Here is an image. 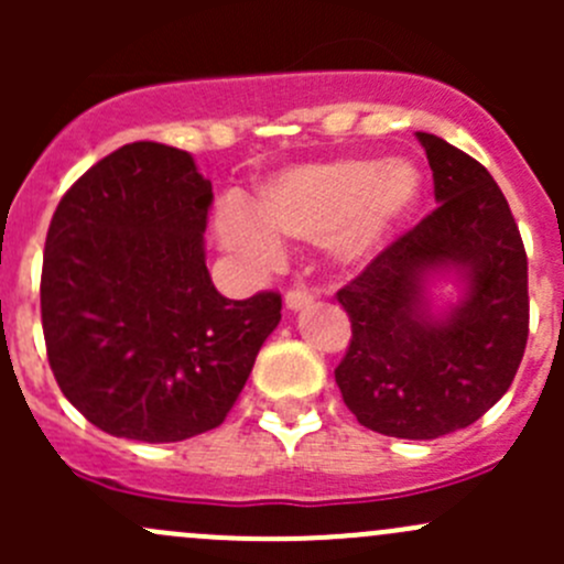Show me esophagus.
<instances>
[{"label":"esophagus","mask_w":564,"mask_h":564,"mask_svg":"<svg viewBox=\"0 0 564 564\" xmlns=\"http://www.w3.org/2000/svg\"><path fill=\"white\" fill-rule=\"evenodd\" d=\"M283 303H286L289 311H303V308H308L311 303H314V294H311L308 289H303V286L289 289L286 297H283Z\"/></svg>","instance_id":"esophagus-1"}]
</instances>
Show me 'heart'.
<instances>
[{"label": "heart", "instance_id": "heart-1", "mask_svg": "<svg viewBox=\"0 0 564 564\" xmlns=\"http://www.w3.org/2000/svg\"><path fill=\"white\" fill-rule=\"evenodd\" d=\"M423 196V176L409 161L305 163L270 176L248 202L215 220L220 242L248 259L267 261L278 240L322 242L335 259L355 264L377 256L401 231Z\"/></svg>", "mask_w": 564, "mask_h": 564}]
</instances>
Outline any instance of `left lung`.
Listing matches in <instances>:
<instances>
[{
  "label": "left lung",
  "mask_w": 564,
  "mask_h": 564,
  "mask_svg": "<svg viewBox=\"0 0 564 564\" xmlns=\"http://www.w3.org/2000/svg\"><path fill=\"white\" fill-rule=\"evenodd\" d=\"M440 207L338 292L351 318L335 368L357 423L398 440H436L480 420L513 384L527 349V253L494 176L466 152L417 133ZM456 276L445 312L430 286Z\"/></svg>",
  "instance_id": "8db88e82"
}]
</instances>
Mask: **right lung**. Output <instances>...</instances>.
<instances>
[{"mask_svg":"<svg viewBox=\"0 0 564 564\" xmlns=\"http://www.w3.org/2000/svg\"><path fill=\"white\" fill-rule=\"evenodd\" d=\"M213 185L185 150L135 141L62 196L45 237L40 314L51 371L93 425L135 442L218 429L246 388L281 294L213 286Z\"/></svg>","mask_w":564,"mask_h":564,"instance_id":"obj_1","label":"right lung"}]
</instances>
